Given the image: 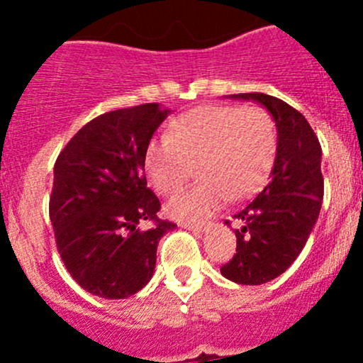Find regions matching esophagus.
I'll list each match as a JSON object with an SVG mask.
<instances>
[{
	"instance_id": "obj_1",
	"label": "esophagus",
	"mask_w": 363,
	"mask_h": 363,
	"mask_svg": "<svg viewBox=\"0 0 363 363\" xmlns=\"http://www.w3.org/2000/svg\"><path fill=\"white\" fill-rule=\"evenodd\" d=\"M179 225L186 230H200V232H205V230L211 226V223H207V221H179Z\"/></svg>"
}]
</instances>
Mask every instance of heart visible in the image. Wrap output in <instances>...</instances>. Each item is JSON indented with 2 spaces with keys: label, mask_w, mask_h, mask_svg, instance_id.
<instances>
[{
  "label": "heart",
  "mask_w": 363,
  "mask_h": 363,
  "mask_svg": "<svg viewBox=\"0 0 363 363\" xmlns=\"http://www.w3.org/2000/svg\"><path fill=\"white\" fill-rule=\"evenodd\" d=\"M277 156V128L262 107L203 105L175 117L167 137L147 144L144 167L156 191L175 195L193 164L202 181L170 202L172 216L196 219L226 199L240 200L258 191Z\"/></svg>",
  "instance_id": "obj_1"
}]
</instances>
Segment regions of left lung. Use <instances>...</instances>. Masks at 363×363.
Wrapping results in <instances>:
<instances>
[{"label":"left lung","mask_w":363,"mask_h":363,"mask_svg":"<svg viewBox=\"0 0 363 363\" xmlns=\"http://www.w3.org/2000/svg\"><path fill=\"white\" fill-rule=\"evenodd\" d=\"M230 98L258 101L272 113L277 126L272 179L233 216L242 223L235 230L237 252L221 267L226 279L256 286L281 276L313 232L323 200L321 145L306 117L286 101L263 93Z\"/></svg>","instance_id":"1"}]
</instances>
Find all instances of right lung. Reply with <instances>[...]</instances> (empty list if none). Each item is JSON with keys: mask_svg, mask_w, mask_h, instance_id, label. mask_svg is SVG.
<instances>
[{"mask_svg": "<svg viewBox=\"0 0 363 363\" xmlns=\"http://www.w3.org/2000/svg\"><path fill=\"white\" fill-rule=\"evenodd\" d=\"M168 116L158 104L119 108L80 128L54 164L49 216L69 276L101 298H126L151 281L161 237L175 223L158 218L147 188L145 147ZM153 221L149 230L138 223Z\"/></svg>", "mask_w": 363, "mask_h": 363, "instance_id": "right-lung-1", "label": "right lung"}]
</instances>
